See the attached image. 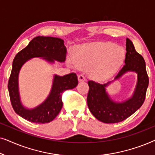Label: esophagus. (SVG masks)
Returning <instances> with one entry per match:
<instances>
[{
  "instance_id": "1",
  "label": "esophagus",
  "mask_w": 155,
  "mask_h": 155,
  "mask_svg": "<svg viewBox=\"0 0 155 155\" xmlns=\"http://www.w3.org/2000/svg\"><path fill=\"white\" fill-rule=\"evenodd\" d=\"M78 81L79 82H84L85 81V77L83 75H78Z\"/></svg>"
}]
</instances>
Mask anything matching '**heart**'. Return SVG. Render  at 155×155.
Masks as SVG:
<instances>
[{"mask_svg":"<svg viewBox=\"0 0 155 155\" xmlns=\"http://www.w3.org/2000/svg\"><path fill=\"white\" fill-rule=\"evenodd\" d=\"M125 51L121 47L110 43L84 44L76 48L73 60L76 66L89 69V75L95 80L111 78L119 69L125 60Z\"/></svg>","mask_w":155,"mask_h":155,"instance_id":"b5f03b06","label":"heart"}]
</instances>
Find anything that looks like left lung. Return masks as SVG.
Returning a JSON list of instances; mask_svg holds the SVG:
<instances>
[{
	"label": "left lung",
	"mask_w": 155,
	"mask_h": 155,
	"mask_svg": "<svg viewBox=\"0 0 155 155\" xmlns=\"http://www.w3.org/2000/svg\"><path fill=\"white\" fill-rule=\"evenodd\" d=\"M126 45L125 65L114 80L103 84L94 81L88 82L90 89L87 101L89 109L97 119L105 124H115L128 118L141 107L145 99L149 78L145 60L135 51L133 42L128 38ZM129 71L137 74V82L132 95L122 102L113 101L105 88Z\"/></svg>",
	"instance_id": "1"
}]
</instances>
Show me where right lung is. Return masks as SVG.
I'll return each mask as SVG.
<instances>
[{
	"label": "right lung",
	"mask_w": 155,
	"mask_h": 155,
	"mask_svg": "<svg viewBox=\"0 0 155 155\" xmlns=\"http://www.w3.org/2000/svg\"><path fill=\"white\" fill-rule=\"evenodd\" d=\"M67 50L64 41L60 38L38 36L15 57L8 81L10 101L17 114L36 124L49 123L56 117L63 107L61 95L64 91L75 88L78 84V76L72 73L63 76L54 75L49 94L43 102L32 109L23 105L19 91V73L23 65L34 58H41L51 64L55 61L65 62Z\"/></svg>",
	"instance_id": "obj_1"
}]
</instances>
